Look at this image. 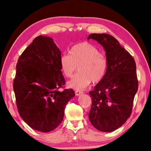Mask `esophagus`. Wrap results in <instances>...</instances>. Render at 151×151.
Listing matches in <instances>:
<instances>
[{
	"mask_svg": "<svg viewBox=\"0 0 151 151\" xmlns=\"http://www.w3.org/2000/svg\"><path fill=\"white\" fill-rule=\"evenodd\" d=\"M82 93H83V92H82V91H79V90H76V91H75V94H76V95L78 96V95H80L82 94Z\"/></svg>",
	"mask_w": 151,
	"mask_h": 151,
	"instance_id": "1",
	"label": "esophagus"
}]
</instances>
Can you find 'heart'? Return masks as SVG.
Returning <instances> with one entry per match:
<instances>
[{
    "label": "heart",
    "instance_id": "b5f03b06",
    "mask_svg": "<svg viewBox=\"0 0 151 151\" xmlns=\"http://www.w3.org/2000/svg\"><path fill=\"white\" fill-rule=\"evenodd\" d=\"M69 52L70 55L64 54L60 59L61 70L67 78L71 77L78 66L79 73L68 82L69 88L81 90L91 81L98 83L102 81L106 72L108 61L97 47L82 42L73 46Z\"/></svg>",
    "mask_w": 151,
    "mask_h": 151
}]
</instances>
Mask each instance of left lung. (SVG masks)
Wrapping results in <instances>:
<instances>
[{
    "label": "left lung",
    "mask_w": 151,
    "mask_h": 151,
    "mask_svg": "<svg viewBox=\"0 0 151 151\" xmlns=\"http://www.w3.org/2000/svg\"><path fill=\"white\" fill-rule=\"evenodd\" d=\"M89 39L103 47L108 67L104 78L89 92L92 100L89 119L98 130L112 132L121 127L132 112L138 88L136 62L111 35L91 34Z\"/></svg>",
    "instance_id": "left-lung-1"
}]
</instances>
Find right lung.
<instances>
[{
    "instance_id": "add662e5",
    "label": "right lung",
    "mask_w": 151,
    "mask_h": 151,
    "mask_svg": "<svg viewBox=\"0 0 151 151\" xmlns=\"http://www.w3.org/2000/svg\"><path fill=\"white\" fill-rule=\"evenodd\" d=\"M61 51L50 37L39 36L25 49L16 65L14 90L19 114L32 129L43 132L62 123L72 89L60 91L65 79L60 65Z\"/></svg>"
}]
</instances>
